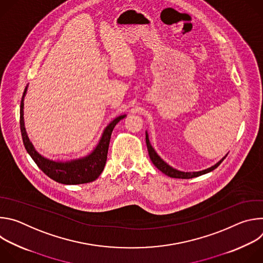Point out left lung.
I'll return each mask as SVG.
<instances>
[{
  "label": "left lung",
  "instance_id": "obj_1",
  "mask_svg": "<svg viewBox=\"0 0 263 263\" xmlns=\"http://www.w3.org/2000/svg\"><path fill=\"white\" fill-rule=\"evenodd\" d=\"M145 142H146V147H147V152H148V156H149V159H151V161L153 162V164L159 170L161 171L163 174H165L166 176L171 177V178H178V179H191V178H195V177H199L201 175H204V174H207L213 170H215L221 162L222 160L227 157V155L224 156L221 160H219L216 164H214L213 166L207 168V170H204V171H201V172H195V173H184V172H180V171H177L175 168H173L172 166H170L167 163H165L158 155L157 153L155 152V149L153 148V146L151 145V143H149V140H148V137H147V133H145Z\"/></svg>",
  "mask_w": 263,
  "mask_h": 263
}]
</instances>
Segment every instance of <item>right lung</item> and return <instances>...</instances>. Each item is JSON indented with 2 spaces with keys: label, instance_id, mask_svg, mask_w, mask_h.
Here are the masks:
<instances>
[{
  "label": "right lung",
  "instance_id": "obj_1",
  "mask_svg": "<svg viewBox=\"0 0 263 263\" xmlns=\"http://www.w3.org/2000/svg\"><path fill=\"white\" fill-rule=\"evenodd\" d=\"M26 91H27V87L24 90L23 98L21 101V111H20L21 132H22L23 142L27 149V152L29 153L31 158L34 160V162L37 164V166H39L48 177H50L51 179H53L58 183L74 185V184H83V183H89L95 181L104 170V166L107 160V153H108L111 133L114 131V128L116 127V125L121 120H123L126 116H121L115 119L106 127L99 144L93 149V152L88 156L81 159H77V160L67 161V162L52 161L37 153L27 136L25 126H24V117H23L24 116V111H23L24 97L26 95Z\"/></svg>",
  "mask_w": 263,
  "mask_h": 263
}]
</instances>
